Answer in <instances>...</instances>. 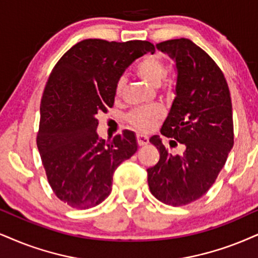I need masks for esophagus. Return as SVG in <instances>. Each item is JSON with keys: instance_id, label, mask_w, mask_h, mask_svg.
<instances>
[{"instance_id": "obj_1", "label": "esophagus", "mask_w": 258, "mask_h": 258, "mask_svg": "<svg viewBox=\"0 0 258 258\" xmlns=\"http://www.w3.org/2000/svg\"><path fill=\"white\" fill-rule=\"evenodd\" d=\"M136 139H138V145L139 146H145L148 144V138L144 134H138L136 135Z\"/></svg>"}]
</instances>
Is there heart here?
I'll return each instance as SVG.
<instances>
[{"mask_svg":"<svg viewBox=\"0 0 258 258\" xmlns=\"http://www.w3.org/2000/svg\"><path fill=\"white\" fill-rule=\"evenodd\" d=\"M142 80L148 82L152 86H161V90H164L166 93L173 92L176 87V76L165 74L166 72V63L165 59L160 55H147L138 63L135 69ZM162 84H160V82ZM124 81L123 78H120L117 81L116 87H114V95L116 98H119L123 93ZM165 110L160 105H152V106L140 107L135 109L126 114V122H128L133 128L140 130V132H148L152 126L154 125L158 120H160L164 117Z\"/></svg>","mask_w":258,"mask_h":258,"instance_id":"obj_1","label":"heart"}]
</instances>
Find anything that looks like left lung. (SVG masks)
Returning a JSON list of instances; mask_svg holds the SVG:
<instances>
[{
  "label": "left lung",
  "instance_id": "left-lung-1",
  "mask_svg": "<svg viewBox=\"0 0 258 258\" xmlns=\"http://www.w3.org/2000/svg\"><path fill=\"white\" fill-rule=\"evenodd\" d=\"M157 47L176 61V98L161 134L184 146L171 154L158 135L149 142L160 153L147 168L152 195L165 205L186 206L201 199L217 180L233 147V116L224 73L190 39H171ZM170 142V146L172 145Z\"/></svg>",
  "mask_w": 258,
  "mask_h": 258
}]
</instances>
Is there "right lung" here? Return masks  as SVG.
<instances>
[{
  "label": "right lung",
  "mask_w": 258,
  "mask_h": 258,
  "mask_svg": "<svg viewBox=\"0 0 258 258\" xmlns=\"http://www.w3.org/2000/svg\"><path fill=\"white\" fill-rule=\"evenodd\" d=\"M154 51L146 40L85 39L53 67L40 101L37 146L52 191L69 207L103 202L112 190L114 170L138 151L129 130L107 142L99 139L97 114L113 106L124 71Z\"/></svg>",
  "instance_id": "add662e5"
}]
</instances>
